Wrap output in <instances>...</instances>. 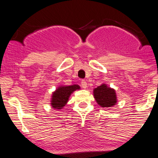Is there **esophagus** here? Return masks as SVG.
Here are the masks:
<instances>
[{
    "instance_id": "34e87169",
    "label": "esophagus",
    "mask_w": 158,
    "mask_h": 158,
    "mask_svg": "<svg viewBox=\"0 0 158 158\" xmlns=\"http://www.w3.org/2000/svg\"><path fill=\"white\" fill-rule=\"evenodd\" d=\"M81 86H82V87L83 88V89H86V88L87 87V83H86V81L82 80V82H81Z\"/></svg>"
}]
</instances>
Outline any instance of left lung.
Returning a JSON list of instances; mask_svg holds the SVG:
<instances>
[{"mask_svg":"<svg viewBox=\"0 0 158 158\" xmlns=\"http://www.w3.org/2000/svg\"><path fill=\"white\" fill-rule=\"evenodd\" d=\"M94 97L96 101L102 107H111L117 104V95L113 88L102 83L94 89Z\"/></svg>","mask_w":158,"mask_h":158,"instance_id":"1","label":"left lung"}]
</instances>
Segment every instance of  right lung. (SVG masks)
<instances>
[{"instance_id":"obj_1","label":"right lung","mask_w":158,"mask_h":158,"mask_svg":"<svg viewBox=\"0 0 158 158\" xmlns=\"http://www.w3.org/2000/svg\"><path fill=\"white\" fill-rule=\"evenodd\" d=\"M80 89L79 85H72V86H60L52 93L51 96V105L53 108L61 110L69 101L71 94L74 91Z\"/></svg>"}]
</instances>
